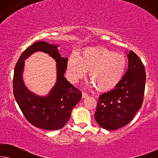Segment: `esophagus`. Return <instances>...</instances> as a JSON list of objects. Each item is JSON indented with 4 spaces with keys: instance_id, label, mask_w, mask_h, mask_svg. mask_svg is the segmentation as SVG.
Segmentation results:
<instances>
[{
    "instance_id": "esophagus-1",
    "label": "esophagus",
    "mask_w": 158,
    "mask_h": 158,
    "mask_svg": "<svg viewBox=\"0 0 158 158\" xmlns=\"http://www.w3.org/2000/svg\"><path fill=\"white\" fill-rule=\"evenodd\" d=\"M82 96H83V98H87V97L88 96V94H86V93H85V92H83V93H82Z\"/></svg>"
}]
</instances>
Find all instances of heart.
I'll return each mask as SVG.
<instances>
[{
	"label": "heart",
	"mask_w": 158,
	"mask_h": 158,
	"mask_svg": "<svg viewBox=\"0 0 158 158\" xmlns=\"http://www.w3.org/2000/svg\"><path fill=\"white\" fill-rule=\"evenodd\" d=\"M127 65L124 55L103 47L87 48L81 57L72 55L68 61L70 78L78 81L89 72L90 85L100 92L114 89L124 77Z\"/></svg>",
	"instance_id": "obj_1"
}]
</instances>
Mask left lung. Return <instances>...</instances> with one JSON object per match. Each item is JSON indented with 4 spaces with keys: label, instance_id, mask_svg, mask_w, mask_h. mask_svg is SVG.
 I'll return each instance as SVG.
<instances>
[{
    "label": "left lung",
    "instance_id": "left-lung-1",
    "mask_svg": "<svg viewBox=\"0 0 158 158\" xmlns=\"http://www.w3.org/2000/svg\"><path fill=\"white\" fill-rule=\"evenodd\" d=\"M127 57L128 69L120 83L98 97L95 119L108 130H115L129 124L143 102L145 69L133 51H129Z\"/></svg>",
    "mask_w": 158,
    "mask_h": 158
}]
</instances>
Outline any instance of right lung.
<instances>
[{
    "label": "right lung",
    "mask_w": 158,
    "mask_h": 158,
    "mask_svg": "<svg viewBox=\"0 0 158 158\" xmlns=\"http://www.w3.org/2000/svg\"><path fill=\"white\" fill-rule=\"evenodd\" d=\"M57 47L45 42H35L28 47L16 62L13 79L15 99L24 117L33 126L47 130L62 129L82 97L81 90L64 77L68 58L61 57ZM38 51L49 53L57 62V82L48 96L43 97L29 92L22 78L24 60Z\"/></svg>",
    "instance_id": "1"
}]
</instances>
